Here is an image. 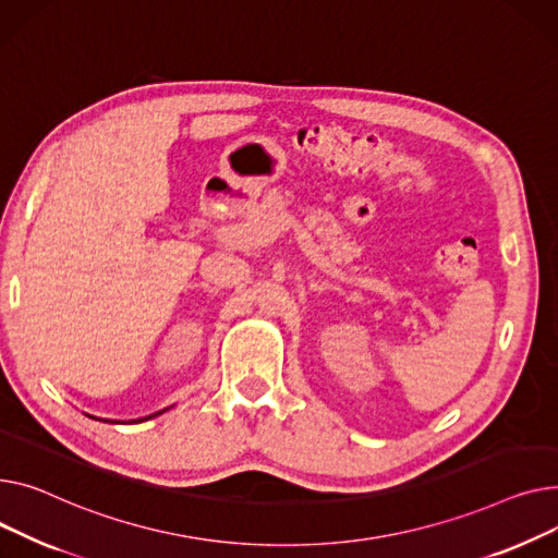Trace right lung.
<instances>
[{
  "instance_id": "right-lung-1",
  "label": "right lung",
  "mask_w": 558,
  "mask_h": 558,
  "mask_svg": "<svg viewBox=\"0 0 558 558\" xmlns=\"http://www.w3.org/2000/svg\"><path fill=\"white\" fill-rule=\"evenodd\" d=\"M163 410H159V412H155V414H150V416H144V418H133V421H128V423H142V421H148V418H153V416H157V414H161ZM89 416V414H87ZM92 418H96V416H92ZM110 423H121V421H110Z\"/></svg>"
}]
</instances>
